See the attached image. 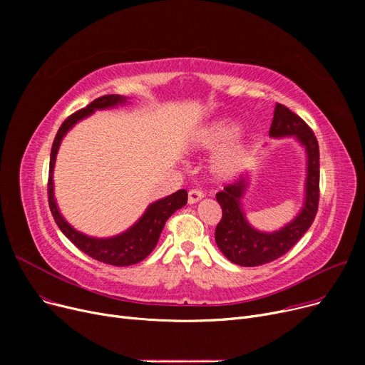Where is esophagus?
<instances>
[{
  "label": "esophagus",
  "instance_id": "esophagus-1",
  "mask_svg": "<svg viewBox=\"0 0 365 365\" xmlns=\"http://www.w3.org/2000/svg\"><path fill=\"white\" fill-rule=\"evenodd\" d=\"M202 198H204V194L201 192V190H197V189L189 190V194H187V202L189 204H195V202L201 201Z\"/></svg>",
  "mask_w": 365,
  "mask_h": 365
}]
</instances>
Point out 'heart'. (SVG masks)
Listing matches in <instances>:
<instances>
[{
	"label": "heart",
	"mask_w": 365,
	"mask_h": 365,
	"mask_svg": "<svg viewBox=\"0 0 365 365\" xmlns=\"http://www.w3.org/2000/svg\"><path fill=\"white\" fill-rule=\"evenodd\" d=\"M192 152H213L208 161V173L216 182H231L237 179L252 158L253 134L240 128L234 118L219 117L210 120L194 130L187 142Z\"/></svg>",
	"instance_id": "b5f03b06"
}]
</instances>
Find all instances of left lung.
<instances>
[{"mask_svg":"<svg viewBox=\"0 0 365 365\" xmlns=\"http://www.w3.org/2000/svg\"><path fill=\"white\" fill-rule=\"evenodd\" d=\"M272 139L294 138L306 153V178L303 205L293 220L274 232L259 231L247 220L244 212L245 194L252 183V173L227 185L216 200L222 207V220L216 226V244L227 260L240 266H259L269 263L303 237L311 227L319 201V148L312 130L300 117L281 103L275 105L269 130Z\"/></svg>","mask_w":365,"mask_h":365,"instance_id":"8db88e82","label":"left lung"}]
</instances>
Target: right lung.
Listing matches in <instances>:
<instances>
[{"label": "right lung", "mask_w": 365, "mask_h": 365, "mask_svg": "<svg viewBox=\"0 0 365 365\" xmlns=\"http://www.w3.org/2000/svg\"><path fill=\"white\" fill-rule=\"evenodd\" d=\"M127 103H128V98H125V96L106 94L99 99L93 101L84 109H80L78 112H75L71 115V117H68L54 138L51 153H50V170H48V205L57 226H59L63 235L73 245L78 247L81 252H84L86 255H88L96 260L113 264V266H130V264L142 262L146 256H149L160 240V235L163 232V227L167 219L173 213L178 212L179 208L186 205L187 202V192L185 189H180L175 194L149 204L148 208L145 210V213L139 217V220L134 222L127 231L118 235L108 237V238H96V237H90L80 231H76V229L71 226L59 212V207H57V202L54 198L53 171L56 164V155L57 152H59L63 138L76 123H80L84 118L90 117V115L94 113L96 110L112 109Z\"/></svg>", "instance_id": "1"}]
</instances>
